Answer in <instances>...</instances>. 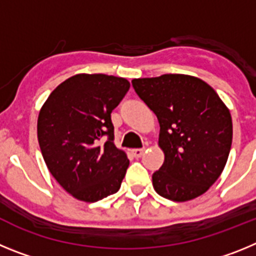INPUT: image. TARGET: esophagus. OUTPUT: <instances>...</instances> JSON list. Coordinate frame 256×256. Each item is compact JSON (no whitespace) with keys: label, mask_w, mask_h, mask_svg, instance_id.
Instances as JSON below:
<instances>
[{"label":"esophagus","mask_w":256,"mask_h":256,"mask_svg":"<svg viewBox=\"0 0 256 256\" xmlns=\"http://www.w3.org/2000/svg\"><path fill=\"white\" fill-rule=\"evenodd\" d=\"M130 152H132V155L134 156V158H137V159H138V158H141V156L144 154V148H133Z\"/></svg>","instance_id":"34e87169"}]
</instances>
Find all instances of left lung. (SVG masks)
<instances>
[{
    "instance_id": "1",
    "label": "left lung",
    "mask_w": 256,
    "mask_h": 256,
    "mask_svg": "<svg viewBox=\"0 0 256 256\" xmlns=\"http://www.w3.org/2000/svg\"><path fill=\"white\" fill-rule=\"evenodd\" d=\"M132 84L160 124L164 162L152 174L155 191L177 202L205 194L219 178L230 155V108L198 76L164 74L133 79Z\"/></svg>"
}]
</instances>
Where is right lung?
Wrapping results in <instances>:
<instances>
[{
  "mask_svg": "<svg viewBox=\"0 0 256 256\" xmlns=\"http://www.w3.org/2000/svg\"><path fill=\"white\" fill-rule=\"evenodd\" d=\"M130 83L106 74H76L40 110L37 134L52 177L76 200L94 202L119 191L130 160L114 144L112 112ZM104 135L109 137L100 144Z\"/></svg>",
  "mask_w": 256,
  "mask_h": 256,
  "instance_id": "obj_1",
  "label": "right lung"
}]
</instances>
